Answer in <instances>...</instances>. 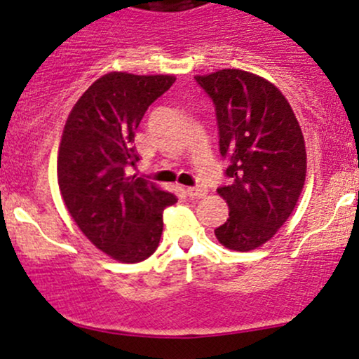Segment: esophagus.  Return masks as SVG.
I'll return each instance as SVG.
<instances>
[{
  "label": "esophagus",
  "mask_w": 359,
  "mask_h": 359,
  "mask_svg": "<svg viewBox=\"0 0 359 359\" xmlns=\"http://www.w3.org/2000/svg\"><path fill=\"white\" fill-rule=\"evenodd\" d=\"M187 195L190 198H203V196H207V190L203 187H191L187 190Z\"/></svg>",
  "instance_id": "esophagus-1"
}]
</instances>
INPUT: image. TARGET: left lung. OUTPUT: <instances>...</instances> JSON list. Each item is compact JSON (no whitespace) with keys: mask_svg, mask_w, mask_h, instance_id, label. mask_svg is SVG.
<instances>
[{"mask_svg":"<svg viewBox=\"0 0 359 359\" xmlns=\"http://www.w3.org/2000/svg\"><path fill=\"white\" fill-rule=\"evenodd\" d=\"M215 104L220 156L227 159L229 219L219 243L251 251L271 239L295 208L307 172L302 128L275 84L241 69L195 76Z\"/></svg>","mask_w":359,"mask_h":359,"instance_id":"1","label":"left lung"}]
</instances>
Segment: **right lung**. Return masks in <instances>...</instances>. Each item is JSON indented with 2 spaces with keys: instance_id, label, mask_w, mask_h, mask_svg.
<instances>
[{
  "instance_id": "add662e5",
  "label": "right lung",
  "mask_w": 359,
  "mask_h": 359,
  "mask_svg": "<svg viewBox=\"0 0 359 359\" xmlns=\"http://www.w3.org/2000/svg\"><path fill=\"white\" fill-rule=\"evenodd\" d=\"M175 76L108 72L72 107L57 158L67 210L98 249L122 263H139L158 249L163 212L178 198L144 178L127 176L139 161L135 130Z\"/></svg>"
}]
</instances>
